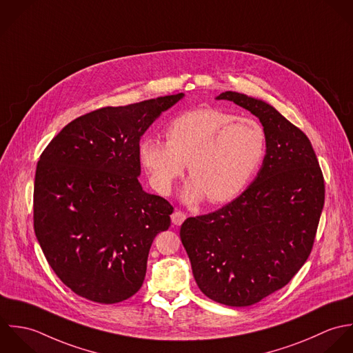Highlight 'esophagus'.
<instances>
[{
    "instance_id": "1",
    "label": "esophagus",
    "mask_w": 353,
    "mask_h": 353,
    "mask_svg": "<svg viewBox=\"0 0 353 353\" xmlns=\"http://www.w3.org/2000/svg\"><path fill=\"white\" fill-rule=\"evenodd\" d=\"M187 218V214L185 212H180V210H176V212L172 214V222L174 225H181Z\"/></svg>"
}]
</instances>
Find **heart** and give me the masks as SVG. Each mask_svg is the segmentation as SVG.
<instances>
[{"mask_svg":"<svg viewBox=\"0 0 353 353\" xmlns=\"http://www.w3.org/2000/svg\"><path fill=\"white\" fill-rule=\"evenodd\" d=\"M166 141L147 138L139 144L141 165L154 188L169 194L188 163L192 180L187 202L206 196L222 203L239 195L258 172L268 150L265 127L216 108H198L177 116L165 131Z\"/></svg>","mask_w":353,"mask_h":353,"instance_id":"b5f03b06","label":"heart"}]
</instances>
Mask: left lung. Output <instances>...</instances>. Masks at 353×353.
Returning a JSON list of instances; mask_svg holds the SVG:
<instances>
[{"mask_svg":"<svg viewBox=\"0 0 353 353\" xmlns=\"http://www.w3.org/2000/svg\"><path fill=\"white\" fill-rule=\"evenodd\" d=\"M268 134L263 165L250 187L180 229L199 289L214 301L248 307L290 281L308 259L325 203V180L308 138L269 103L226 91Z\"/></svg>","mask_w":353,"mask_h":353,"instance_id":"1","label":"left lung"}]
</instances>
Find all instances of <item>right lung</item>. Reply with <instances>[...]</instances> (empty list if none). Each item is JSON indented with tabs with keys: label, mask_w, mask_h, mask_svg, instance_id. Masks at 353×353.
<instances>
[{
	"label": "right lung",
	"mask_w": 353,
	"mask_h": 353,
	"mask_svg": "<svg viewBox=\"0 0 353 353\" xmlns=\"http://www.w3.org/2000/svg\"><path fill=\"white\" fill-rule=\"evenodd\" d=\"M183 92L80 116L37 165L34 230L53 272L72 292L102 304L134 296L150 247L173 206L143 191L139 143Z\"/></svg>",
	"instance_id": "1"
}]
</instances>
